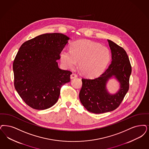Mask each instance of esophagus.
<instances>
[{
  "label": "esophagus",
  "mask_w": 149,
  "mask_h": 149,
  "mask_svg": "<svg viewBox=\"0 0 149 149\" xmlns=\"http://www.w3.org/2000/svg\"><path fill=\"white\" fill-rule=\"evenodd\" d=\"M77 77V74H76L75 73H72V74H71V75H70V78H71V79H74V78Z\"/></svg>",
  "instance_id": "34e87169"
}]
</instances>
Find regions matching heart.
Instances as JSON below:
<instances>
[{"mask_svg":"<svg viewBox=\"0 0 149 149\" xmlns=\"http://www.w3.org/2000/svg\"><path fill=\"white\" fill-rule=\"evenodd\" d=\"M111 57L110 50L99 43L88 40L72 42L70 49H63L60 60L66 68H72L79 61V68L84 75L95 77L107 65Z\"/></svg>","mask_w":149,"mask_h":149,"instance_id":"b5f03b06","label":"heart"}]
</instances>
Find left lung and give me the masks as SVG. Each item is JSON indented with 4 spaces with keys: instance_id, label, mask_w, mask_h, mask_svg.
<instances>
[{
    "instance_id": "8db88e82",
    "label": "left lung",
    "mask_w": 149,
    "mask_h": 149,
    "mask_svg": "<svg viewBox=\"0 0 149 149\" xmlns=\"http://www.w3.org/2000/svg\"><path fill=\"white\" fill-rule=\"evenodd\" d=\"M111 50L112 61L107 69L93 79L83 78L79 98L84 107L95 113H107L119 107L129 89L131 66L125 50L114 42L107 40ZM115 76L120 84L119 91L114 95L107 92L108 80Z\"/></svg>"
}]
</instances>
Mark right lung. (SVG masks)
<instances>
[{
	"instance_id": "right-lung-1",
	"label": "right lung",
	"mask_w": 149,
	"mask_h": 149,
	"mask_svg": "<svg viewBox=\"0 0 149 149\" xmlns=\"http://www.w3.org/2000/svg\"><path fill=\"white\" fill-rule=\"evenodd\" d=\"M69 38L61 33L38 36L24 42L14 59V86L30 107L45 110L57 102L61 86L70 81L72 72L56 61Z\"/></svg>"
}]
</instances>
